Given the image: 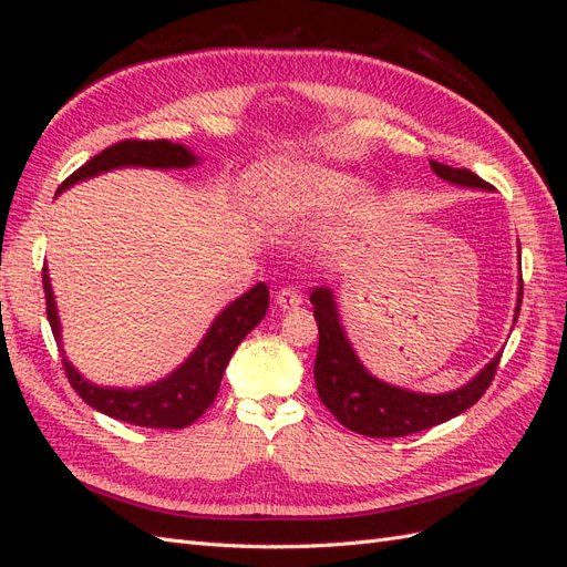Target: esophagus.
Returning <instances> with one entry per match:
<instances>
[{
  "mask_svg": "<svg viewBox=\"0 0 567 567\" xmlns=\"http://www.w3.org/2000/svg\"><path fill=\"white\" fill-rule=\"evenodd\" d=\"M277 305L281 307V310H293V307L302 305L300 290H296V288H281L279 293H277Z\"/></svg>",
  "mask_w": 567,
  "mask_h": 567,
  "instance_id": "1",
  "label": "esophagus"
}]
</instances>
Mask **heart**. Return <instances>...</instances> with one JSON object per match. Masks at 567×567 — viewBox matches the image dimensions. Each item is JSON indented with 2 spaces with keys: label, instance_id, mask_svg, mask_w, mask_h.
<instances>
[{
  "label": "heart",
  "instance_id": "heart-1",
  "mask_svg": "<svg viewBox=\"0 0 567 567\" xmlns=\"http://www.w3.org/2000/svg\"><path fill=\"white\" fill-rule=\"evenodd\" d=\"M250 203L257 217L279 231L310 227L336 208L331 227L317 241V250L333 252L371 221L379 210V194L336 167L281 161L252 175Z\"/></svg>",
  "mask_w": 567,
  "mask_h": 567
}]
</instances>
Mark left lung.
I'll return each instance as SVG.
<instances>
[{
  "label": "left lung",
  "mask_w": 567,
  "mask_h": 567,
  "mask_svg": "<svg viewBox=\"0 0 567 567\" xmlns=\"http://www.w3.org/2000/svg\"><path fill=\"white\" fill-rule=\"evenodd\" d=\"M433 173L463 188L492 192L487 182L473 175L471 169H458L431 161ZM310 302L315 305V319L319 326V350L315 362V383L323 406L350 427L352 433L367 437H404L425 427L440 425L471 409L489 388L494 371L499 367L502 352L492 357L468 383L456 390L427 394L385 383L362 364L340 321L333 288H315ZM523 302V277L518 281V300L513 310V323L518 321Z\"/></svg>",
  "instance_id": "obj_1"
}]
</instances>
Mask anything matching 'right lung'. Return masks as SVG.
I'll use <instances>...</instances> for the list:
<instances>
[{
	"instance_id": "right-lung-1",
	"label": "right lung",
	"mask_w": 567,
	"mask_h": 567,
	"mask_svg": "<svg viewBox=\"0 0 567 567\" xmlns=\"http://www.w3.org/2000/svg\"><path fill=\"white\" fill-rule=\"evenodd\" d=\"M198 163L200 158L184 144H173L167 140H130L109 146L106 151H101L99 156L84 163L59 186L56 194H63L65 188H71L73 184H80L84 179L111 173V169H186ZM42 284L51 333H54L56 346L63 354V369L68 381H71L80 398L92 409L111 419L142 427H169V431H179V427L192 425L196 419L205 414V409L215 402L221 375H225L234 350L241 346V340L265 319L269 307V288L262 281L255 284L250 290H246L244 296H238L234 302H229L225 310L213 319L210 329L205 331L196 350L188 354L175 371H169L165 379L140 388H111L96 385L84 379V375L73 367L71 359L65 357L59 307L54 290H51L47 267L42 274Z\"/></svg>"
}]
</instances>
